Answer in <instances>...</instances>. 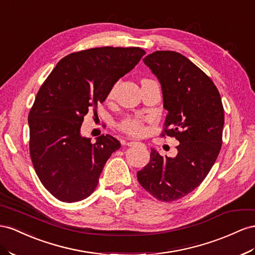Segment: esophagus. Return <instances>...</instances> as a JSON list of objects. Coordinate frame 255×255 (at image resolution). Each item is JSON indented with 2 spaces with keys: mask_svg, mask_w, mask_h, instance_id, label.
I'll use <instances>...</instances> for the list:
<instances>
[{
  "mask_svg": "<svg viewBox=\"0 0 255 255\" xmlns=\"http://www.w3.org/2000/svg\"><path fill=\"white\" fill-rule=\"evenodd\" d=\"M141 142L139 141H135V140H132V141H128V147H136V146H141Z\"/></svg>",
  "mask_w": 255,
  "mask_h": 255,
  "instance_id": "obj_1",
  "label": "esophagus"
}]
</instances>
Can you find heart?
Segmentation results:
<instances>
[{
    "mask_svg": "<svg viewBox=\"0 0 255 255\" xmlns=\"http://www.w3.org/2000/svg\"><path fill=\"white\" fill-rule=\"evenodd\" d=\"M116 88L117 85L114 86L112 89V91L109 92V99H112L115 95L116 92ZM120 128L129 135L133 136H139L144 132V127H143V121L140 118H136V117H133V118H128L126 120H123L120 123Z\"/></svg>",
    "mask_w": 255,
    "mask_h": 255,
    "instance_id": "obj_1",
    "label": "heart"
}]
</instances>
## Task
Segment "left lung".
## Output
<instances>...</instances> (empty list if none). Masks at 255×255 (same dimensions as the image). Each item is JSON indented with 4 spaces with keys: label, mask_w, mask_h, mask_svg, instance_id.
Segmentation results:
<instances>
[{
    "label": "left lung",
    "mask_w": 255,
    "mask_h": 255,
    "mask_svg": "<svg viewBox=\"0 0 255 255\" xmlns=\"http://www.w3.org/2000/svg\"><path fill=\"white\" fill-rule=\"evenodd\" d=\"M142 61L159 79L168 112L161 135L180 143L175 157L151 149L137 179L153 197L173 202L196 189L215 164L222 146L224 109L212 80L181 53L155 51Z\"/></svg>",
    "instance_id": "left-lung-1"
}]
</instances>
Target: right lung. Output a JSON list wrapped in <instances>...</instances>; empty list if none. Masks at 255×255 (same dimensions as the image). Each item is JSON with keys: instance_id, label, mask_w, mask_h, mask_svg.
Segmentation results:
<instances>
[{"instance_id": "add662e5", "label": "right lung", "mask_w": 255, "mask_h": 255, "mask_svg": "<svg viewBox=\"0 0 255 255\" xmlns=\"http://www.w3.org/2000/svg\"><path fill=\"white\" fill-rule=\"evenodd\" d=\"M146 51L139 47H100L59 61L29 114L30 155L40 182L61 202L92 194L104 165L121 144L111 135L91 142L80 134L84 117L96 113L114 85Z\"/></svg>"}]
</instances>
